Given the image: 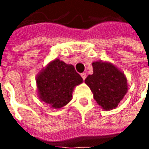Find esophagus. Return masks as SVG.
Listing matches in <instances>:
<instances>
[{
    "mask_svg": "<svg viewBox=\"0 0 149 149\" xmlns=\"http://www.w3.org/2000/svg\"><path fill=\"white\" fill-rule=\"evenodd\" d=\"M81 77L83 78V80H85V78H86V73H85V72H83V73H81Z\"/></svg>",
    "mask_w": 149,
    "mask_h": 149,
    "instance_id": "34e87169",
    "label": "esophagus"
}]
</instances>
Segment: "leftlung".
<instances>
[{
	"label": "left lung",
	"mask_w": 149,
	"mask_h": 149,
	"mask_svg": "<svg viewBox=\"0 0 149 149\" xmlns=\"http://www.w3.org/2000/svg\"><path fill=\"white\" fill-rule=\"evenodd\" d=\"M93 73L85 79L93 97L101 109L106 111L116 109L128 92V81L125 73L109 61L92 63Z\"/></svg>",
	"instance_id": "1"
}]
</instances>
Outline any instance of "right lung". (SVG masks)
Returning <instances> with one entry per match:
<instances>
[{"mask_svg":"<svg viewBox=\"0 0 149 149\" xmlns=\"http://www.w3.org/2000/svg\"><path fill=\"white\" fill-rule=\"evenodd\" d=\"M36 83L40 100L50 108L59 109L71 101L72 92L83 83V79L73 65L56 58L37 73Z\"/></svg>","mask_w":149,"mask_h":149,"instance_id":"1","label":"right lung"}]
</instances>
